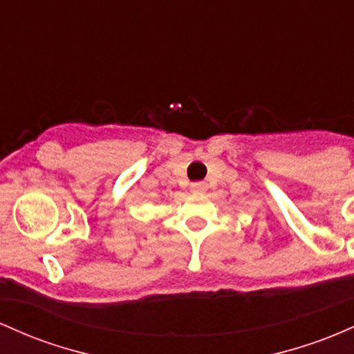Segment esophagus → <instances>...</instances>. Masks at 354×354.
Wrapping results in <instances>:
<instances>
[{"mask_svg": "<svg viewBox=\"0 0 354 354\" xmlns=\"http://www.w3.org/2000/svg\"><path fill=\"white\" fill-rule=\"evenodd\" d=\"M190 189L197 190V192H201V190H205V184H204V182H196V184L190 185Z\"/></svg>", "mask_w": 354, "mask_h": 354, "instance_id": "esophagus-1", "label": "esophagus"}]
</instances>
